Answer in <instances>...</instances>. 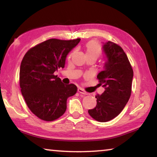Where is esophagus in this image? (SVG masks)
<instances>
[{"label":"esophagus","instance_id":"34e87169","mask_svg":"<svg viewBox=\"0 0 157 157\" xmlns=\"http://www.w3.org/2000/svg\"><path fill=\"white\" fill-rule=\"evenodd\" d=\"M78 91L79 93V94H84V95H86L87 93L84 91V89H82V88H78Z\"/></svg>","mask_w":157,"mask_h":157}]
</instances>
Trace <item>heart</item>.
<instances>
[{"mask_svg":"<svg viewBox=\"0 0 157 157\" xmlns=\"http://www.w3.org/2000/svg\"><path fill=\"white\" fill-rule=\"evenodd\" d=\"M102 50L100 45L94 41H89L86 45V55L93 56L97 58L100 56Z\"/></svg>","mask_w":157,"mask_h":157,"instance_id":"obj_1","label":"heart"}]
</instances>
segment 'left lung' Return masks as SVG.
<instances>
[{
	"label": "left lung",
	"mask_w": 157,
	"mask_h": 157,
	"mask_svg": "<svg viewBox=\"0 0 157 157\" xmlns=\"http://www.w3.org/2000/svg\"><path fill=\"white\" fill-rule=\"evenodd\" d=\"M106 57L104 70L97 75L105 88L97 94L96 107L88 112L97 121L107 122L120 113L128 102L132 93L133 70L127 55L121 46L111 41L103 43Z\"/></svg>",
	"instance_id": "8db88e82"
}]
</instances>
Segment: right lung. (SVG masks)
Here are the masks:
<instances>
[{
    "label": "right lung",
    "instance_id": "add662e5",
    "mask_svg": "<svg viewBox=\"0 0 157 157\" xmlns=\"http://www.w3.org/2000/svg\"><path fill=\"white\" fill-rule=\"evenodd\" d=\"M80 41L50 39L25 53L20 66L19 83L28 108L39 118L52 121L66 110L68 98L77 92V86L65 85L55 73L64 68L68 54Z\"/></svg>",
    "mask_w": 157,
    "mask_h": 157
}]
</instances>
